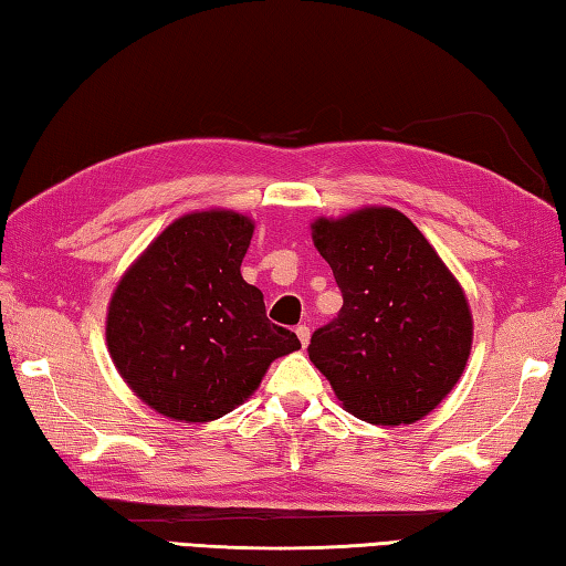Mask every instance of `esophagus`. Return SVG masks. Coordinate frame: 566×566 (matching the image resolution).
I'll return each mask as SVG.
<instances>
[{
    "label": "esophagus",
    "mask_w": 566,
    "mask_h": 566,
    "mask_svg": "<svg viewBox=\"0 0 566 566\" xmlns=\"http://www.w3.org/2000/svg\"><path fill=\"white\" fill-rule=\"evenodd\" d=\"M296 335H298V340H302V345L306 347L308 340H311V328L306 326V323H304V326H296Z\"/></svg>",
    "instance_id": "esophagus-1"
}]
</instances>
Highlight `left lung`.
I'll use <instances>...</instances> for the list:
<instances>
[{"instance_id":"1","label":"left lung","mask_w":566,"mask_h":566,"mask_svg":"<svg viewBox=\"0 0 566 566\" xmlns=\"http://www.w3.org/2000/svg\"><path fill=\"white\" fill-rule=\"evenodd\" d=\"M314 243L343 308L311 335V363L359 420L416 423L450 394L472 350L462 286L396 209L318 219Z\"/></svg>"}]
</instances>
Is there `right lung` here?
I'll use <instances>...</instances> for the list:
<instances>
[{
	"label": "right lung",
	"mask_w": 566,
	"mask_h": 566,
	"mask_svg": "<svg viewBox=\"0 0 566 566\" xmlns=\"http://www.w3.org/2000/svg\"><path fill=\"white\" fill-rule=\"evenodd\" d=\"M252 221L235 211L170 223L122 276L106 316L118 375L155 411L207 423L260 387L270 363L302 347L270 323L240 276Z\"/></svg>",
	"instance_id": "1"
}]
</instances>
